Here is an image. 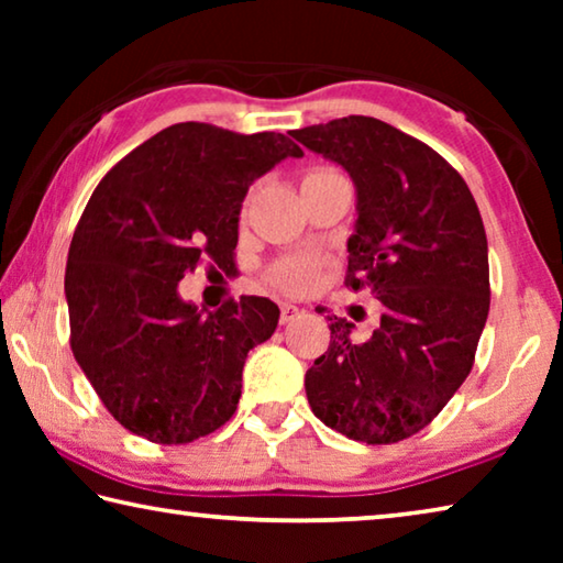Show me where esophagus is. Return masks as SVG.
I'll return each mask as SVG.
<instances>
[{
    "mask_svg": "<svg viewBox=\"0 0 563 563\" xmlns=\"http://www.w3.org/2000/svg\"><path fill=\"white\" fill-rule=\"evenodd\" d=\"M302 316V310L298 305H290V302H283L280 305V325H288V322L298 320Z\"/></svg>",
    "mask_w": 563,
    "mask_h": 563,
    "instance_id": "esophagus-1",
    "label": "esophagus"
}]
</instances>
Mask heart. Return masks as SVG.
<instances>
[{
	"instance_id": "1",
	"label": "heart",
	"mask_w": 563,
	"mask_h": 563,
	"mask_svg": "<svg viewBox=\"0 0 563 563\" xmlns=\"http://www.w3.org/2000/svg\"><path fill=\"white\" fill-rule=\"evenodd\" d=\"M328 168L310 170L312 174H325ZM305 176V178H308ZM271 280L283 288L285 292H302L316 285L318 280V263L308 258V255H290V258H283L275 268L271 271Z\"/></svg>"
}]
</instances>
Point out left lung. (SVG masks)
Returning a JSON list of instances; mask_svg holds the SVG:
<instances>
[{"label":"left lung","mask_w":563,"mask_h":563,"mask_svg":"<svg viewBox=\"0 0 563 563\" xmlns=\"http://www.w3.org/2000/svg\"><path fill=\"white\" fill-rule=\"evenodd\" d=\"M357 186L350 290L383 302L365 342L328 318L330 347L305 375L318 419L350 440L395 444L424 430L472 373L489 316V255L464 178L422 141L373 117L290 131Z\"/></svg>","instance_id":"obj_1"}]
</instances>
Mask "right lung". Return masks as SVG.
<instances>
[{"label": "right lung", "instance_id": "right-lung-1", "mask_svg": "<svg viewBox=\"0 0 563 563\" xmlns=\"http://www.w3.org/2000/svg\"><path fill=\"white\" fill-rule=\"evenodd\" d=\"M288 156L302 151L283 133L174 123L91 194L64 275L69 342L129 432L188 444L233 417L247 350L273 335L278 305L247 295L203 316L178 298V280L201 263L233 271L247 188Z\"/></svg>", "mask_w": 563, "mask_h": 563}]
</instances>
